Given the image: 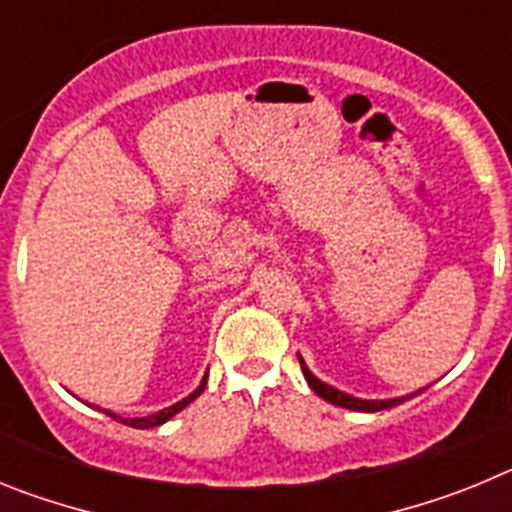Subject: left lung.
Listing matches in <instances>:
<instances>
[{"mask_svg":"<svg viewBox=\"0 0 512 512\" xmlns=\"http://www.w3.org/2000/svg\"><path fill=\"white\" fill-rule=\"evenodd\" d=\"M300 366H302V374H305L307 384L312 387V392L315 395H320L323 400L333 402V405H338V408H348V410H359V413H377V410H387V408H395V405H400V402H405V397H395V400H356V397L351 395H343V392L333 390V387H328L325 382H320L315 374L310 372L305 366V361L300 359Z\"/></svg>","mask_w":512,"mask_h":512,"instance_id":"1","label":"left lung"}]
</instances>
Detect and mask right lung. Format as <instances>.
<instances>
[{
	"instance_id": "right-lung-1",
	"label": "right lung",
	"mask_w": 512,
	"mask_h": 512,
	"mask_svg": "<svg viewBox=\"0 0 512 512\" xmlns=\"http://www.w3.org/2000/svg\"><path fill=\"white\" fill-rule=\"evenodd\" d=\"M205 384H207V377L202 379V384H200V387H197V390L192 392V395L184 397V400H182V402H176V405H171V408L158 410V413L148 415V418H120V423L130 425V428H156V425H161V423H166V420H169V418H174V415L179 413V410L187 408V405H189V402L194 400V397H200V395H202V390H205ZM104 413H107V410H104ZM107 415H110V418H115V420H117V415H115V413H107Z\"/></svg>"
}]
</instances>
